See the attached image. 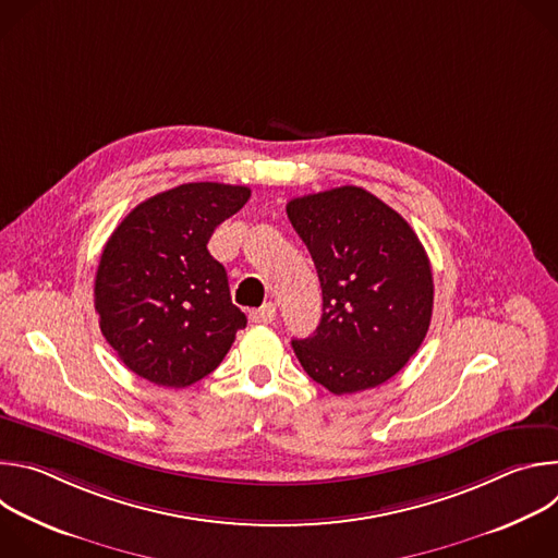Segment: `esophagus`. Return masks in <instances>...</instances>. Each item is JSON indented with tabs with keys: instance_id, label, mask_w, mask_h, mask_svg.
Wrapping results in <instances>:
<instances>
[{
	"instance_id": "34e87169",
	"label": "esophagus",
	"mask_w": 558,
	"mask_h": 558,
	"mask_svg": "<svg viewBox=\"0 0 558 558\" xmlns=\"http://www.w3.org/2000/svg\"><path fill=\"white\" fill-rule=\"evenodd\" d=\"M276 304L274 302H265L260 308L250 311V320L256 325H271L276 320Z\"/></svg>"
}]
</instances>
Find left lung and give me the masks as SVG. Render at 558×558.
Returning <instances> with one entry per match:
<instances>
[{
  "label": "left lung",
  "instance_id": "1",
  "mask_svg": "<svg viewBox=\"0 0 558 558\" xmlns=\"http://www.w3.org/2000/svg\"><path fill=\"white\" fill-rule=\"evenodd\" d=\"M287 214L323 287L320 325L291 342L302 368L336 395L384 384L430 327L433 271L417 233L355 185L293 198Z\"/></svg>",
  "mask_w": 558,
  "mask_h": 558
}]
</instances>
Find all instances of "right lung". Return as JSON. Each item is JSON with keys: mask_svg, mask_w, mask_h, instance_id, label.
<instances>
[{"mask_svg": "<svg viewBox=\"0 0 558 558\" xmlns=\"http://www.w3.org/2000/svg\"><path fill=\"white\" fill-rule=\"evenodd\" d=\"M250 196L245 185L185 183L136 205L108 238L95 308L104 338L138 377L185 388L247 327L207 243Z\"/></svg>", "mask_w": 558, "mask_h": 558, "instance_id": "obj_1", "label": "right lung"}]
</instances>
